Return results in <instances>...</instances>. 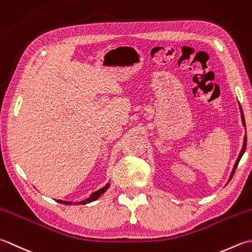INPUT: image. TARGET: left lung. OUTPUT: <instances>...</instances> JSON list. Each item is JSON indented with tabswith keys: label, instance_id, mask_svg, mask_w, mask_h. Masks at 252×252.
<instances>
[{
	"label": "left lung",
	"instance_id": "8db88e82",
	"mask_svg": "<svg viewBox=\"0 0 252 252\" xmlns=\"http://www.w3.org/2000/svg\"><path fill=\"white\" fill-rule=\"evenodd\" d=\"M240 111H241V120H243V124H244V126H246L244 113H243V110H241V107H240ZM246 147H247V136H245V138H244V146H243V149H241V151H240V153H239V157H238V158H237V161H236V163H235L234 168H233V172H232V175H230V177H229V181H230V179H232V177H233V175H234V173H235V171H236V168H237V165H238V163H239V161H240V158H241V157H243L244 152L246 151Z\"/></svg>",
	"mask_w": 252,
	"mask_h": 252
}]
</instances>
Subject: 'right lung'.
<instances>
[{
  "instance_id": "add662e5",
  "label": "right lung",
  "mask_w": 252,
  "mask_h": 252,
  "mask_svg": "<svg viewBox=\"0 0 252 252\" xmlns=\"http://www.w3.org/2000/svg\"><path fill=\"white\" fill-rule=\"evenodd\" d=\"M106 189H109V184H106L103 188L99 189V190L94 191V193L91 194V197H89L88 199L85 200V201L80 202V204H86V203H89V202H91V201H94V200H96L97 198H99L102 193H103V192H105V191H106ZM58 201H59V202H62V203H63V201H62V200H58ZM64 204H71V202H67V201H65V202H64Z\"/></svg>"
}]
</instances>
